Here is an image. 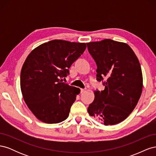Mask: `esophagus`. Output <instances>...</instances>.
Returning <instances> with one entry per match:
<instances>
[{
  "instance_id": "esophagus-1",
  "label": "esophagus",
  "mask_w": 156,
  "mask_h": 156,
  "mask_svg": "<svg viewBox=\"0 0 156 156\" xmlns=\"http://www.w3.org/2000/svg\"><path fill=\"white\" fill-rule=\"evenodd\" d=\"M85 90H86L85 88H81V93H83V92H85Z\"/></svg>"
}]
</instances>
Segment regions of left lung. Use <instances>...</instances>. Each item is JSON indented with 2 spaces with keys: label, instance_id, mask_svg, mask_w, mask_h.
Returning <instances> with one entry per match:
<instances>
[{
  "label": "left lung",
  "instance_id": "8db88e82",
  "mask_svg": "<svg viewBox=\"0 0 156 156\" xmlns=\"http://www.w3.org/2000/svg\"><path fill=\"white\" fill-rule=\"evenodd\" d=\"M89 53L97 65V89L88 107L89 115L105 125L124 120L137 104L143 90V75L133 51L124 43L105 39L87 43Z\"/></svg>",
  "mask_w": 156,
  "mask_h": 156
}]
</instances>
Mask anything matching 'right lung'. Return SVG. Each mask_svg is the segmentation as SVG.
I'll list each match as a JSON object with an SVG mask.
<instances>
[{
	"mask_svg": "<svg viewBox=\"0 0 156 156\" xmlns=\"http://www.w3.org/2000/svg\"><path fill=\"white\" fill-rule=\"evenodd\" d=\"M85 43L55 40L37 47L23 65V99L37 119L56 124L67 119L80 89L63 82L69 68L86 49Z\"/></svg>",
	"mask_w": 156,
	"mask_h": 156,
	"instance_id": "obj_1",
	"label": "right lung"
}]
</instances>
